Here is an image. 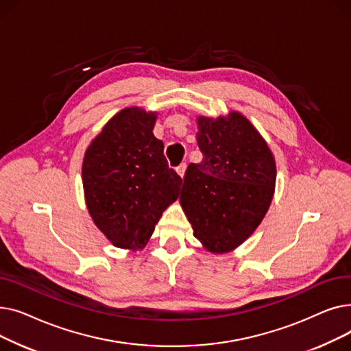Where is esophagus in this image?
Wrapping results in <instances>:
<instances>
[{"label":"esophagus","instance_id":"esophagus-1","mask_svg":"<svg viewBox=\"0 0 351 351\" xmlns=\"http://www.w3.org/2000/svg\"><path fill=\"white\" fill-rule=\"evenodd\" d=\"M176 172L180 178H183V175H185V172H186V163H180L176 168Z\"/></svg>","mask_w":351,"mask_h":351}]
</instances>
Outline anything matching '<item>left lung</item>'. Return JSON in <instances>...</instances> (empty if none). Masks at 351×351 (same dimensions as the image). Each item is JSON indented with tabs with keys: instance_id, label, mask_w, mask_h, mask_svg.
Instances as JSON below:
<instances>
[{
	"instance_id": "obj_1",
	"label": "left lung",
	"mask_w": 351,
	"mask_h": 351,
	"mask_svg": "<svg viewBox=\"0 0 351 351\" xmlns=\"http://www.w3.org/2000/svg\"><path fill=\"white\" fill-rule=\"evenodd\" d=\"M196 141L204 159L191 163L180 205L193 236L212 253L242 245L263 220L274 193L270 147L242 114L199 117Z\"/></svg>"
}]
</instances>
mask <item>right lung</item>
I'll return each instance as SVG.
<instances>
[{
	"mask_svg": "<svg viewBox=\"0 0 351 351\" xmlns=\"http://www.w3.org/2000/svg\"><path fill=\"white\" fill-rule=\"evenodd\" d=\"M156 112L125 108L90 142L82 162L88 212L117 247L143 249L163 210L178 199L182 178L154 135Z\"/></svg>",
	"mask_w": 351,
	"mask_h": 351,
	"instance_id": "right-lung-1",
	"label": "right lung"
}]
</instances>
